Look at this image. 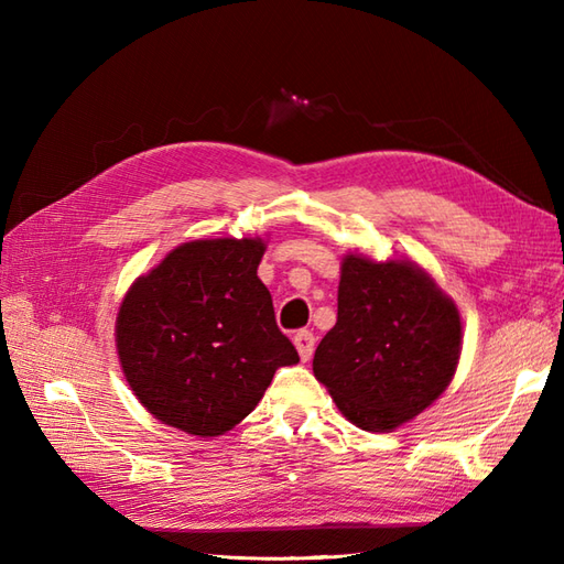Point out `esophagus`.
I'll return each mask as SVG.
<instances>
[{"instance_id":"34e87169","label":"esophagus","mask_w":564,"mask_h":564,"mask_svg":"<svg viewBox=\"0 0 564 564\" xmlns=\"http://www.w3.org/2000/svg\"><path fill=\"white\" fill-rule=\"evenodd\" d=\"M293 341H295V349H297V354H301L303 361H310V358H313V351H315V334L307 332V329H301L293 337Z\"/></svg>"}]
</instances>
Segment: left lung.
<instances>
[{
	"label": "left lung",
	"instance_id": "obj_1",
	"mask_svg": "<svg viewBox=\"0 0 564 564\" xmlns=\"http://www.w3.org/2000/svg\"><path fill=\"white\" fill-rule=\"evenodd\" d=\"M463 344L460 313L414 261L346 254L337 325L313 370L341 414L366 431H392L451 386Z\"/></svg>",
	"mask_w": 564,
	"mask_h": 564
}]
</instances>
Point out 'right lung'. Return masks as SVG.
Masks as SVG:
<instances>
[{
  "mask_svg": "<svg viewBox=\"0 0 564 564\" xmlns=\"http://www.w3.org/2000/svg\"><path fill=\"white\" fill-rule=\"evenodd\" d=\"M261 237L194 239L130 285L116 349L145 410L191 436L230 431L281 366L301 361L257 269Z\"/></svg>",
  "mask_w": 564,
  "mask_h": 564,
  "instance_id": "obj_1",
  "label": "right lung"
}]
</instances>
